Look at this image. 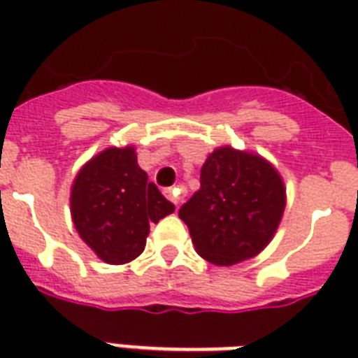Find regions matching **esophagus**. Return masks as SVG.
<instances>
[{
  "label": "esophagus",
  "instance_id": "34e87169",
  "mask_svg": "<svg viewBox=\"0 0 358 358\" xmlns=\"http://www.w3.org/2000/svg\"><path fill=\"white\" fill-rule=\"evenodd\" d=\"M182 195H184V193H182L180 187H169V189H165V196L173 202L174 206H178L180 202H182Z\"/></svg>",
  "mask_w": 358,
  "mask_h": 358
}]
</instances>
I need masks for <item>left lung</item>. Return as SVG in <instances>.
<instances>
[{
    "label": "left lung",
    "instance_id": "8db88e82",
    "mask_svg": "<svg viewBox=\"0 0 358 358\" xmlns=\"http://www.w3.org/2000/svg\"><path fill=\"white\" fill-rule=\"evenodd\" d=\"M286 187L258 154L221 146L201 171V189L180 208L196 252L215 266L249 260L277 232Z\"/></svg>",
    "mask_w": 358,
    "mask_h": 358
}]
</instances>
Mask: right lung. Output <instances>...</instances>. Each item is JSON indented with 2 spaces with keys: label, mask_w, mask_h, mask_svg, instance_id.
Wrapping results in <instances>:
<instances>
[{
  "label": "right lung",
  "mask_w": 358,
  "mask_h": 358,
  "mask_svg": "<svg viewBox=\"0 0 358 358\" xmlns=\"http://www.w3.org/2000/svg\"><path fill=\"white\" fill-rule=\"evenodd\" d=\"M80 238L106 264H128L145 250L150 224L174 212L137 165L134 146L106 148L87 162L70 193Z\"/></svg>",
  "instance_id": "right-lung-1"
}]
</instances>
